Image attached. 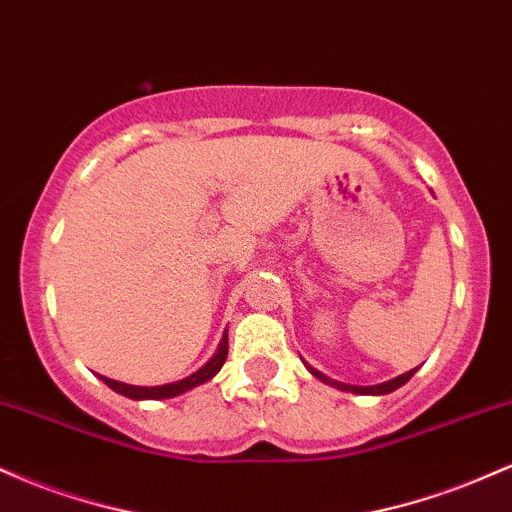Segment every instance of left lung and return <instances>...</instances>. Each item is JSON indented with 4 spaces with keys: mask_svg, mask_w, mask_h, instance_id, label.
<instances>
[{
    "mask_svg": "<svg viewBox=\"0 0 512 512\" xmlns=\"http://www.w3.org/2000/svg\"><path fill=\"white\" fill-rule=\"evenodd\" d=\"M305 368H308L310 373H313L317 380H322V383H327V385L337 387V390H344V392H354V395H387V392H395L397 387H402L404 383H409V378H411V375L416 373V368H411V370H407V373H402V375H397V378L387 380V383L361 387V385H346V383H337V380L327 378L325 373H320V370H315L313 366H308V363H305Z\"/></svg>",
    "mask_w": 512,
    "mask_h": 512,
    "instance_id": "8db88e82",
    "label": "left lung"
}]
</instances>
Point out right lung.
I'll list each match as a JSON object with an SVG mask.
<instances>
[{"label": "right lung", "instance_id": "1", "mask_svg": "<svg viewBox=\"0 0 512 512\" xmlns=\"http://www.w3.org/2000/svg\"><path fill=\"white\" fill-rule=\"evenodd\" d=\"M226 356H228V332H223L221 342H219V346H216V354L211 356L209 361L197 370V373L187 375V378L178 380V383L156 385V387H139V385L117 383V380L103 378V375H101V380L110 387V390L120 392V395H125L129 399H168V397H178V395H182V392L192 390V387L207 383V380L214 378V375L221 370L223 363H226Z\"/></svg>", "mask_w": 512, "mask_h": 512}]
</instances>
